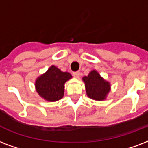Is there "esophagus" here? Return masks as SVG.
I'll list each match as a JSON object with an SVG mask.
<instances>
[{
  "label": "esophagus",
  "mask_w": 148,
  "mask_h": 148,
  "mask_svg": "<svg viewBox=\"0 0 148 148\" xmlns=\"http://www.w3.org/2000/svg\"><path fill=\"white\" fill-rule=\"evenodd\" d=\"M73 76H74V77L79 78V77L80 73L79 72V71H77V72H74V73H73Z\"/></svg>",
  "instance_id": "1"
}]
</instances>
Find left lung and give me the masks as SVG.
Wrapping results in <instances>:
<instances>
[{"mask_svg":"<svg viewBox=\"0 0 148 148\" xmlns=\"http://www.w3.org/2000/svg\"><path fill=\"white\" fill-rule=\"evenodd\" d=\"M86 86L87 96L95 100H103L110 91V83L99 75L97 71H91L82 78Z\"/></svg>","mask_w":148,"mask_h":148,"instance_id":"1","label":"left lung"}]
</instances>
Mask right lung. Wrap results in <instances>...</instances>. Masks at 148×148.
<instances>
[{"mask_svg":"<svg viewBox=\"0 0 148 148\" xmlns=\"http://www.w3.org/2000/svg\"><path fill=\"white\" fill-rule=\"evenodd\" d=\"M72 78L70 73H63L51 66L46 73L38 77L35 82L38 93L48 101H57L64 95L65 82Z\"/></svg>","mask_w":148,"mask_h":148,"instance_id":"obj_1","label":"right lung"}]
</instances>
